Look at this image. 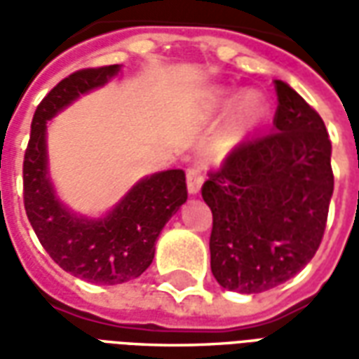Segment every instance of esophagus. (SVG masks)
<instances>
[{
    "label": "esophagus",
    "mask_w": 359,
    "mask_h": 359,
    "mask_svg": "<svg viewBox=\"0 0 359 359\" xmlns=\"http://www.w3.org/2000/svg\"><path fill=\"white\" fill-rule=\"evenodd\" d=\"M203 182V175L202 169L200 167H190L187 171V184H188V192L190 194H198L200 192V188H202Z\"/></svg>",
    "instance_id": "1"
}]
</instances>
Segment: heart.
Masks as SVG:
<instances>
[{
	"instance_id": "b5f03b06",
	"label": "heart",
	"mask_w": 359,
	"mask_h": 359,
	"mask_svg": "<svg viewBox=\"0 0 359 359\" xmlns=\"http://www.w3.org/2000/svg\"><path fill=\"white\" fill-rule=\"evenodd\" d=\"M213 103L217 107H226L233 103V94L231 92H217L213 97ZM267 117V103L257 92H248L242 95L238 103L234 105L231 118L226 123V140L229 144H238L244 138L256 130Z\"/></svg>"
}]
</instances>
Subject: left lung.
Returning <instances> with one entry per match:
<instances>
[{
	"instance_id": "1",
	"label": "left lung",
	"mask_w": 359,
	"mask_h": 359,
	"mask_svg": "<svg viewBox=\"0 0 359 359\" xmlns=\"http://www.w3.org/2000/svg\"><path fill=\"white\" fill-rule=\"evenodd\" d=\"M275 92V133L234 146L202 187L211 273L244 294L283 285L316 256L334 187L323 118L283 81Z\"/></svg>"
}]
</instances>
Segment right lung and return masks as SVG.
<instances>
[{
    "mask_svg": "<svg viewBox=\"0 0 359 359\" xmlns=\"http://www.w3.org/2000/svg\"><path fill=\"white\" fill-rule=\"evenodd\" d=\"M118 65L81 69L69 74L36 107L22 163V198L38 241L55 264L95 285H121L148 269L165 223L187 202L182 169L140 180L107 217H76L61 205L48 179L46 121L88 90L103 86Z\"/></svg>",
    "mask_w": 359,
    "mask_h": 359,
    "instance_id": "obj_1",
    "label": "right lung"
}]
</instances>
